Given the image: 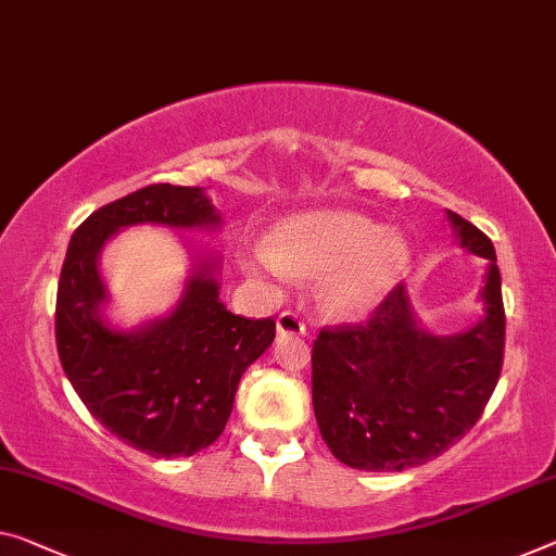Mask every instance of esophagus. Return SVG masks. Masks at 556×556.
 Returning a JSON list of instances; mask_svg holds the SVG:
<instances>
[{"mask_svg":"<svg viewBox=\"0 0 556 556\" xmlns=\"http://www.w3.org/2000/svg\"><path fill=\"white\" fill-rule=\"evenodd\" d=\"M278 332L280 336H305V323L298 313L283 311L278 315Z\"/></svg>","mask_w":556,"mask_h":556,"instance_id":"34e87169","label":"esophagus"}]
</instances>
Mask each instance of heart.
I'll return each instance as SVG.
<instances>
[{
  "mask_svg": "<svg viewBox=\"0 0 556 556\" xmlns=\"http://www.w3.org/2000/svg\"><path fill=\"white\" fill-rule=\"evenodd\" d=\"M409 245L397 230L350 211H315L273 226L266 251H255L253 270L323 276L320 301L336 315H361L378 305L397 283Z\"/></svg>",
  "mask_w": 556,
  "mask_h": 556,
  "instance_id": "b5f03b06",
  "label": "heart"
}]
</instances>
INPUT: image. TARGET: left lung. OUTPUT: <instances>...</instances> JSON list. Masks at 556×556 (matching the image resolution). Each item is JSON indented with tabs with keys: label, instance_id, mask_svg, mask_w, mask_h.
I'll list each match as a JSON object with an SVG mask.
<instances>
[{
	"label": "left lung",
	"instance_id": "obj_1",
	"mask_svg": "<svg viewBox=\"0 0 556 556\" xmlns=\"http://www.w3.org/2000/svg\"><path fill=\"white\" fill-rule=\"evenodd\" d=\"M447 218L469 253L490 261L484 318L459 336H432L400 283L357 326L323 328L313 343V409L340 463L403 472L430 463L475 427L505 357V303L494 245L457 213Z\"/></svg>",
	"mask_w": 556,
	"mask_h": 556
}]
</instances>
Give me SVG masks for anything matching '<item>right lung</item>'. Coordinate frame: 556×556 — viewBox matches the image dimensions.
<instances>
[{"mask_svg":"<svg viewBox=\"0 0 556 556\" xmlns=\"http://www.w3.org/2000/svg\"><path fill=\"white\" fill-rule=\"evenodd\" d=\"M139 224L216 228L199 186L153 184L93 211L74 230L56 290V350L66 378L111 434L151 457H191L218 440L236 388L276 338L273 318H241L218 298L216 263L201 258L166 318L118 330L101 315L99 253Z\"/></svg>","mask_w":556,"mask_h":556,"instance_id":"obj_1","label":"right lung"}]
</instances>
